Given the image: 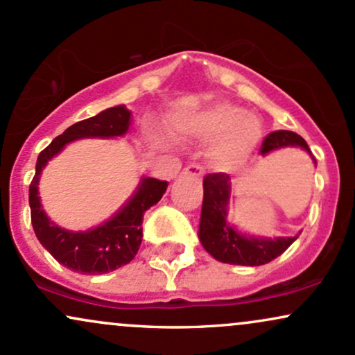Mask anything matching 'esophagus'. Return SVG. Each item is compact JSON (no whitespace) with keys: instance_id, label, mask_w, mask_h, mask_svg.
Segmentation results:
<instances>
[{"instance_id":"esophagus-1","label":"esophagus","mask_w":355,"mask_h":355,"mask_svg":"<svg viewBox=\"0 0 355 355\" xmlns=\"http://www.w3.org/2000/svg\"><path fill=\"white\" fill-rule=\"evenodd\" d=\"M182 173H183V175H191V177L200 178V177H202V173H203V168H202L200 165L191 164V165L187 166V168H183V172H182Z\"/></svg>"}]
</instances>
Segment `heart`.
Listing matches in <instances>:
<instances>
[{
	"mask_svg": "<svg viewBox=\"0 0 355 355\" xmlns=\"http://www.w3.org/2000/svg\"><path fill=\"white\" fill-rule=\"evenodd\" d=\"M175 130L185 137L214 140L210 155L223 168L243 164L262 138L259 118L227 101L177 118Z\"/></svg>",
	"mask_w": 355,
	"mask_h": 355,
	"instance_id": "b5f03b06",
	"label": "heart"
}]
</instances>
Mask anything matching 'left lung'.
Instances as JSON below:
<instances>
[{"instance_id": "obj_1", "label": "left lung", "mask_w": 355, "mask_h": 355, "mask_svg": "<svg viewBox=\"0 0 355 355\" xmlns=\"http://www.w3.org/2000/svg\"><path fill=\"white\" fill-rule=\"evenodd\" d=\"M282 148H302L311 155L312 162L317 165L307 141L288 130H279L267 135L260 152L262 155H268ZM230 191V177L227 173H210L203 178V203L198 240L215 260L232 263V266H263L282 255L295 242L300 232L294 237L274 239L257 237V235L239 232L237 227L232 225L227 220Z\"/></svg>"}]
</instances>
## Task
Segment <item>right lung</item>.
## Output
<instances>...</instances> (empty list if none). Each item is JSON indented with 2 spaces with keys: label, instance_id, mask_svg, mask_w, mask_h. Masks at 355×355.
Returning <instances> with one entry per match:
<instances>
[{
  "label": "right lung",
  "instance_id": "obj_1",
  "mask_svg": "<svg viewBox=\"0 0 355 355\" xmlns=\"http://www.w3.org/2000/svg\"><path fill=\"white\" fill-rule=\"evenodd\" d=\"M132 112L125 105H118L100 112L98 115L81 120L56 137L36 160V172L30 185L31 223L36 239L61 266L78 274H107L126 266L137 255L141 243L144 214L164 197L168 183L157 178L141 177L137 190L121 209L107 222L88 230L73 232L56 225L43 210L38 183L43 168L53 157L71 141L81 138H116L128 133Z\"/></svg>",
  "mask_w": 355,
  "mask_h": 355
}]
</instances>
